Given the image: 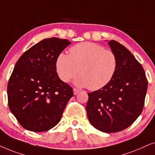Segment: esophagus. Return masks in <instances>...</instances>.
<instances>
[{"instance_id": "obj_1", "label": "esophagus", "mask_w": 155, "mask_h": 155, "mask_svg": "<svg viewBox=\"0 0 155 155\" xmlns=\"http://www.w3.org/2000/svg\"><path fill=\"white\" fill-rule=\"evenodd\" d=\"M73 91H74V95L78 94L80 92V90L79 89H77V88H74Z\"/></svg>"}]
</instances>
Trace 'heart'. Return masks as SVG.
<instances>
[{"label":"heart","instance_id":"heart-1","mask_svg":"<svg viewBox=\"0 0 155 155\" xmlns=\"http://www.w3.org/2000/svg\"><path fill=\"white\" fill-rule=\"evenodd\" d=\"M55 66L62 81H69L79 74L81 76L76 81L78 85L96 91L113 79L117 70V59L112 50L105 49L101 45L83 42L71 47L69 54H59Z\"/></svg>","mask_w":155,"mask_h":155}]
</instances>
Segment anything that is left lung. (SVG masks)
Segmentation results:
<instances>
[{
    "mask_svg": "<svg viewBox=\"0 0 155 155\" xmlns=\"http://www.w3.org/2000/svg\"><path fill=\"white\" fill-rule=\"evenodd\" d=\"M117 59L115 74L104 88L88 93L86 112L95 128L104 133L126 129L141 114L147 90V79L141 64L115 40L108 42Z\"/></svg>",
    "mask_w": 155,
    "mask_h": 155,
    "instance_id": "obj_1",
    "label": "left lung"
}]
</instances>
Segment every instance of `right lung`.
<instances>
[{"label": "right lung", "instance_id": "add662e5", "mask_svg": "<svg viewBox=\"0 0 155 155\" xmlns=\"http://www.w3.org/2000/svg\"><path fill=\"white\" fill-rule=\"evenodd\" d=\"M70 43L65 39H44L15 64L8 84V106L25 129L44 132L60 121L74 93L59 79L55 63Z\"/></svg>", "mask_w": 155, "mask_h": 155}]
</instances>
